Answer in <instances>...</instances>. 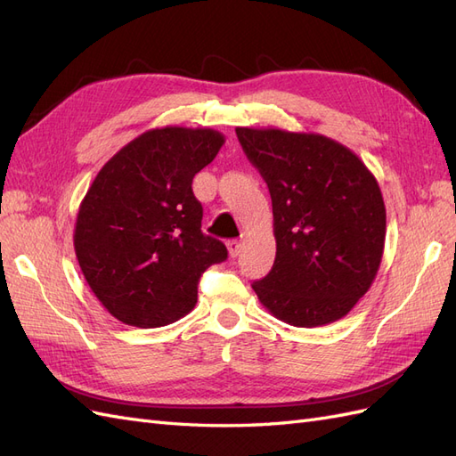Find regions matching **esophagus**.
Instances as JSON below:
<instances>
[{
	"label": "esophagus",
	"mask_w": 456,
	"mask_h": 456,
	"mask_svg": "<svg viewBox=\"0 0 456 456\" xmlns=\"http://www.w3.org/2000/svg\"><path fill=\"white\" fill-rule=\"evenodd\" d=\"M241 247H243V243H241L240 240H232V241H228V253H230V256H232V258L240 256V253H241Z\"/></svg>",
	"instance_id": "obj_1"
}]
</instances>
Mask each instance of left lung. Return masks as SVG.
Wrapping results in <instances>:
<instances>
[{
  "instance_id": "1",
  "label": "left lung",
  "mask_w": 456,
  "mask_h": 456,
  "mask_svg": "<svg viewBox=\"0 0 456 456\" xmlns=\"http://www.w3.org/2000/svg\"><path fill=\"white\" fill-rule=\"evenodd\" d=\"M236 134L272 198L275 260L253 283L258 300L295 327L340 320L369 291L384 253L375 175L323 134L251 127Z\"/></svg>"
}]
</instances>
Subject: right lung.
Masks as SVG:
<instances>
[{"mask_svg":"<svg viewBox=\"0 0 456 456\" xmlns=\"http://www.w3.org/2000/svg\"><path fill=\"white\" fill-rule=\"evenodd\" d=\"M223 144L215 129H150L94 176L74 249L91 291L121 323L178 322L196 306L201 273L226 260V245L201 232L203 207L191 191Z\"/></svg>","mask_w":456,"mask_h":456,"instance_id":"obj_1","label":"right lung"}]
</instances>
